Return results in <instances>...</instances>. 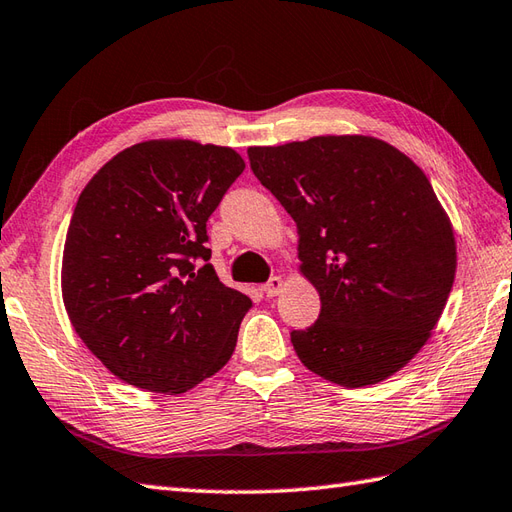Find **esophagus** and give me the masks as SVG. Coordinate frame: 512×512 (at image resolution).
I'll return each mask as SVG.
<instances>
[{
	"mask_svg": "<svg viewBox=\"0 0 512 512\" xmlns=\"http://www.w3.org/2000/svg\"><path fill=\"white\" fill-rule=\"evenodd\" d=\"M281 288H283V279L281 277H270L268 283L264 285V292H266L268 299H272V296H277L281 292Z\"/></svg>",
	"mask_w": 512,
	"mask_h": 512,
	"instance_id": "1",
	"label": "esophagus"
}]
</instances>
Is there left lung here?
I'll return each mask as SVG.
<instances>
[{
	"label": "left lung",
	"instance_id": "8db88e82",
	"mask_svg": "<svg viewBox=\"0 0 512 512\" xmlns=\"http://www.w3.org/2000/svg\"><path fill=\"white\" fill-rule=\"evenodd\" d=\"M259 183L299 229L318 320L292 329L299 360L362 388L406 366L441 318L456 242L434 189L406 154L373 137H312L248 148Z\"/></svg>",
	"mask_w": 512,
	"mask_h": 512
}]
</instances>
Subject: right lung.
Returning a JSON list of instances; mask_svg holds the SVG:
<instances>
[{"instance_id":"1","label":"right lung","mask_w":512,"mask_h":512,"mask_svg":"<svg viewBox=\"0 0 512 512\" xmlns=\"http://www.w3.org/2000/svg\"><path fill=\"white\" fill-rule=\"evenodd\" d=\"M244 159L196 141H144L113 157L76 202L63 301L113 375L185 392L229 362L253 301L209 264L207 220Z\"/></svg>"}]
</instances>
